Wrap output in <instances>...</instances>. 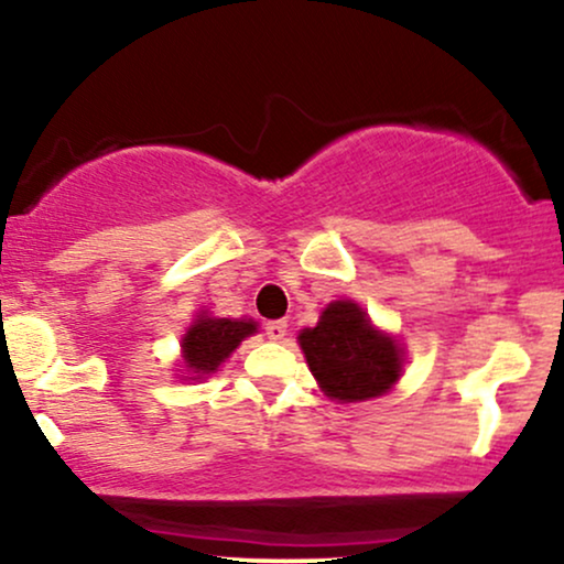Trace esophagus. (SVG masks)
Wrapping results in <instances>:
<instances>
[{"label":"esophagus","mask_w":564,"mask_h":564,"mask_svg":"<svg viewBox=\"0 0 564 564\" xmlns=\"http://www.w3.org/2000/svg\"><path fill=\"white\" fill-rule=\"evenodd\" d=\"M264 334H268V339L281 341L283 336H286V321H270V323H264Z\"/></svg>","instance_id":"esophagus-1"}]
</instances>
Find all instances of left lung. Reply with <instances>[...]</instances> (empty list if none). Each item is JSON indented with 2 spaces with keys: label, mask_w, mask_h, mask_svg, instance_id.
Listing matches in <instances>:
<instances>
[{
  "label": "left lung",
  "mask_w": 564,
  "mask_h": 564,
  "mask_svg": "<svg viewBox=\"0 0 564 564\" xmlns=\"http://www.w3.org/2000/svg\"><path fill=\"white\" fill-rule=\"evenodd\" d=\"M300 345L310 371L334 400H368L384 394L400 377L403 352L394 339L371 326L355 302H332Z\"/></svg>",
  "instance_id": "8db88e82"
}]
</instances>
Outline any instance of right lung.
Listing matches in <instances>:
<instances>
[{
  "label": "right lung",
  "instance_id": "obj_1",
  "mask_svg": "<svg viewBox=\"0 0 564 564\" xmlns=\"http://www.w3.org/2000/svg\"><path fill=\"white\" fill-rule=\"evenodd\" d=\"M257 326L251 321H230V318H200L187 328L183 339L185 364L193 373L217 371L219 364L241 345L243 336L254 334Z\"/></svg>",
  "mask_w": 564,
  "mask_h": 564
}]
</instances>
